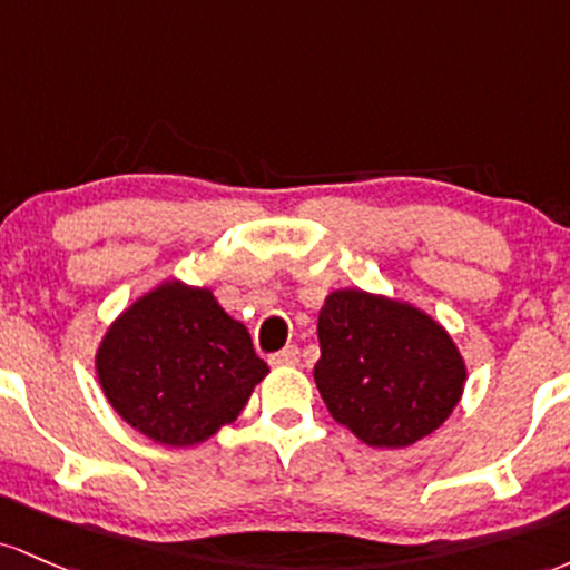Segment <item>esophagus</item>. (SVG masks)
I'll list each match as a JSON object with an SVG mask.
<instances>
[{
	"mask_svg": "<svg viewBox=\"0 0 570 570\" xmlns=\"http://www.w3.org/2000/svg\"><path fill=\"white\" fill-rule=\"evenodd\" d=\"M268 363H272V366H296L298 347L296 344H287L285 350H279V353H274L272 357H268Z\"/></svg>",
	"mask_w": 570,
	"mask_h": 570,
	"instance_id": "esophagus-1",
	"label": "esophagus"
}]
</instances>
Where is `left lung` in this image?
Masks as SVG:
<instances>
[{
  "instance_id": "left-lung-1",
  "label": "left lung",
  "mask_w": 570,
  "mask_h": 570,
  "mask_svg": "<svg viewBox=\"0 0 570 570\" xmlns=\"http://www.w3.org/2000/svg\"><path fill=\"white\" fill-rule=\"evenodd\" d=\"M315 382L331 417L368 446H409L433 433L463 395L465 363L417 306L334 291L317 317Z\"/></svg>"
}]
</instances>
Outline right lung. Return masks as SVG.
I'll return each instance as SVG.
<instances>
[{
  "label": "right lung",
  "mask_w": 570,
  "mask_h": 570,
  "mask_svg": "<svg viewBox=\"0 0 570 570\" xmlns=\"http://www.w3.org/2000/svg\"><path fill=\"white\" fill-rule=\"evenodd\" d=\"M96 374L131 428L158 444L194 446L239 417L268 366L209 287L169 279L107 328Z\"/></svg>",
  "instance_id": "obj_1"
}]
</instances>
